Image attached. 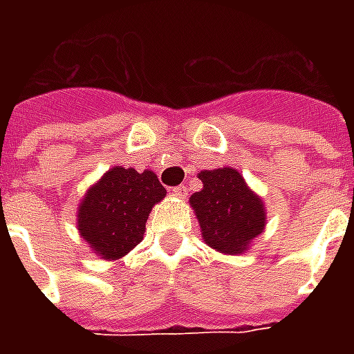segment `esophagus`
Segmentation results:
<instances>
[{"instance_id": "1", "label": "esophagus", "mask_w": 354, "mask_h": 354, "mask_svg": "<svg viewBox=\"0 0 354 354\" xmlns=\"http://www.w3.org/2000/svg\"><path fill=\"white\" fill-rule=\"evenodd\" d=\"M172 195H176L180 199H184L185 195H187V189H185V185H178V187H172Z\"/></svg>"}]
</instances>
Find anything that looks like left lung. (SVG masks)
<instances>
[{
	"mask_svg": "<svg viewBox=\"0 0 354 354\" xmlns=\"http://www.w3.org/2000/svg\"><path fill=\"white\" fill-rule=\"evenodd\" d=\"M203 189L189 197L201 237L216 252L241 256L260 237L267 223L263 199L233 167L201 170Z\"/></svg>",
	"mask_w": 354,
	"mask_h": 354,
	"instance_id": "left-lung-1",
	"label": "left lung"
}]
</instances>
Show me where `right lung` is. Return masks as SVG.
I'll list each match as a JSON object with an SVG mask.
<instances>
[{
	"label": "right lung",
	"mask_w": 354,
	"mask_h": 354,
	"mask_svg": "<svg viewBox=\"0 0 354 354\" xmlns=\"http://www.w3.org/2000/svg\"><path fill=\"white\" fill-rule=\"evenodd\" d=\"M167 189L151 170L111 167L77 207V231L100 260H121L142 243L147 216Z\"/></svg>",
	"instance_id": "add662e5"
}]
</instances>
